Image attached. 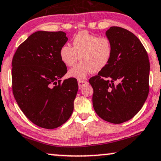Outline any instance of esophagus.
Instances as JSON below:
<instances>
[{
    "mask_svg": "<svg viewBox=\"0 0 161 161\" xmlns=\"http://www.w3.org/2000/svg\"><path fill=\"white\" fill-rule=\"evenodd\" d=\"M87 84L88 82L85 80H78V85H79V87H80V89L82 87H84L85 85H87Z\"/></svg>",
    "mask_w": 161,
    "mask_h": 161,
    "instance_id": "obj_1",
    "label": "esophagus"
}]
</instances>
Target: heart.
I'll return each instance as SVG.
<instances>
[{"mask_svg":"<svg viewBox=\"0 0 161 161\" xmlns=\"http://www.w3.org/2000/svg\"><path fill=\"white\" fill-rule=\"evenodd\" d=\"M73 47L65 44L60 50L62 62L73 66L80 59L81 62L69 71V76L84 80L92 72H97L108 64L112 55V44L106 37L92 34L86 31L78 33L72 40Z\"/></svg>","mask_w":161,"mask_h":161,"instance_id":"obj_1","label":"heart"}]
</instances>
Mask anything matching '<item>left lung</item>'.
I'll use <instances>...</instances> for the list:
<instances>
[{
	"mask_svg": "<svg viewBox=\"0 0 161 161\" xmlns=\"http://www.w3.org/2000/svg\"><path fill=\"white\" fill-rule=\"evenodd\" d=\"M106 35L112 42V55L108 64L89 80L92 105L101 118L120 124L133 118L147 98L149 61L143 44L130 31L114 26Z\"/></svg>",
	"mask_w": 161,
	"mask_h": 161,
	"instance_id": "obj_1",
	"label": "left lung"
}]
</instances>
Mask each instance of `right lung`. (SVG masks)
<instances>
[{
	"mask_svg": "<svg viewBox=\"0 0 161 161\" xmlns=\"http://www.w3.org/2000/svg\"><path fill=\"white\" fill-rule=\"evenodd\" d=\"M67 41L63 31H37L18 47L12 59L14 96L27 118L41 128H58L73 112L77 80H60L67 68L60 50Z\"/></svg>",
	"mask_w": 161,
	"mask_h": 161,
	"instance_id": "1",
	"label": "right lung"
}]
</instances>
